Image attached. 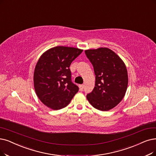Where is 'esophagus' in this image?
Listing matches in <instances>:
<instances>
[{"label":"esophagus","mask_w":156,"mask_h":156,"mask_svg":"<svg viewBox=\"0 0 156 156\" xmlns=\"http://www.w3.org/2000/svg\"><path fill=\"white\" fill-rule=\"evenodd\" d=\"M79 90H80V91H83V89H84V85H83V84H80V85H79Z\"/></svg>","instance_id":"34e87169"}]
</instances>
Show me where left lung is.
I'll list each match as a JSON object with an SVG mask.
<instances>
[{
  "label": "left lung",
  "instance_id": "8db88e82",
  "mask_svg": "<svg viewBox=\"0 0 156 156\" xmlns=\"http://www.w3.org/2000/svg\"><path fill=\"white\" fill-rule=\"evenodd\" d=\"M85 54L93 66L95 86L86 98L92 106L107 111L119 104L126 95L128 73L123 60L107 47L86 50Z\"/></svg>",
  "mask_w": 156,
  "mask_h": 156
}]
</instances>
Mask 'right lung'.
I'll use <instances>...</instances> for the list:
<instances>
[{"mask_svg":"<svg viewBox=\"0 0 156 156\" xmlns=\"http://www.w3.org/2000/svg\"><path fill=\"white\" fill-rule=\"evenodd\" d=\"M83 50L57 46L43 52L36 65L34 87L36 95L47 107L58 110L66 107L79 91L72 83L70 66Z\"/></svg>","mask_w":156,"mask_h":156,"instance_id":"add662e5","label":"right lung"}]
</instances>
